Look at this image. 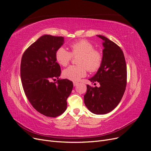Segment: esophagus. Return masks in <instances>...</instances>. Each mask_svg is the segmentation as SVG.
Masks as SVG:
<instances>
[{
    "label": "esophagus",
    "instance_id": "1",
    "mask_svg": "<svg viewBox=\"0 0 151 151\" xmlns=\"http://www.w3.org/2000/svg\"><path fill=\"white\" fill-rule=\"evenodd\" d=\"M73 84H74V86H76L77 85L79 84V83H77V82H74V83H73Z\"/></svg>",
    "mask_w": 151,
    "mask_h": 151
}]
</instances>
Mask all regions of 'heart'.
Masks as SVG:
<instances>
[{
	"label": "heart",
	"mask_w": 151,
	"mask_h": 151,
	"mask_svg": "<svg viewBox=\"0 0 151 151\" xmlns=\"http://www.w3.org/2000/svg\"><path fill=\"white\" fill-rule=\"evenodd\" d=\"M92 43L86 40H81L70 45V52L63 47L57 50L55 55L56 62L60 65L65 67L70 62L73 57H78L77 64L70 65L63 70V77L72 81H78L85 77L88 70L96 71L101 65L103 55L99 50L94 49Z\"/></svg>",
	"instance_id": "1"
}]
</instances>
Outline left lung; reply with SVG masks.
Masks as SVG:
<instances>
[{"instance_id": "1", "label": "left lung", "mask_w": 151, "mask_h": 151, "mask_svg": "<svg viewBox=\"0 0 151 151\" xmlns=\"http://www.w3.org/2000/svg\"><path fill=\"white\" fill-rule=\"evenodd\" d=\"M103 61L99 69L89 80L99 87L87 85L84 103L89 110L96 115L111 111L119 104L127 86V72L124 55L119 46L102 35Z\"/></svg>"}]
</instances>
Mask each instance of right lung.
Masks as SVG:
<instances>
[{
	"instance_id": "right-lung-1",
	"label": "right lung",
	"mask_w": 151,
	"mask_h": 151,
	"mask_svg": "<svg viewBox=\"0 0 151 151\" xmlns=\"http://www.w3.org/2000/svg\"><path fill=\"white\" fill-rule=\"evenodd\" d=\"M63 42L62 36L43 35L25 50L21 58L24 93L36 110L46 116L57 117L66 110L67 99L73 88L72 81L58 79L61 69L55 55Z\"/></svg>"
}]
</instances>
